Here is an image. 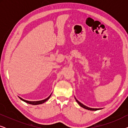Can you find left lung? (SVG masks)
I'll return each mask as SVG.
<instances>
[{
	"instance_id": "left-lung-1",
	"label": "left lung",
	"mask_w": 128,
	"mask_h": 128,
	"mask_svg": "<svg viewBox=\"0 0 128 128\" xmlns=\"http://www.w3.org/2000/svg\"><path fill=\"white\" fill-rule=\"evenodd\" d=\"M74 98H75V100H76V101H77V102H78V104H79V106H82V108H84V109H86V110H90V111H97V110H101V108H92L88 107V106H84V105L82 104V103L79 102V101H78V100L76 98V97H74Z\"/></svg>"
}]
</instances>
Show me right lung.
Masks as SVG:
<instances>
[{"label":"right lung","instance_id":"obj_1","mask_svg":"<svg viewBox=\"0 0 128 128\" xmlns=\"http://www.w3.org/2000/svg\"><path fill=\"white\" fill-rule=\"evenodd\" d=\"M51 94H50V96H49V97H48V98H45V99H44V100H43L36 101H27V100H25L22 99V98H21V97H19V98H20L21 100H22V101H24V102H26L28 103V104H32V105H38V104H42V103L45 102V101H46L47 100H48L50 98V96H51Z\"/></svg>","mask_w":128,"mask_h":128}]
</instances>
